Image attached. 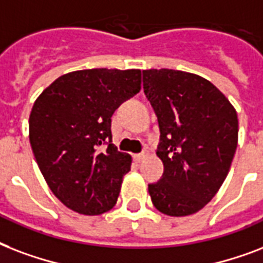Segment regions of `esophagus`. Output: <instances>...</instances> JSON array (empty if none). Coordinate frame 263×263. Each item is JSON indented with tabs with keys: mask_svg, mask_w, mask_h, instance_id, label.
<instances>
[{
	"mask_svg": "<svg viewBox=\"0 0 263 263\" xmlns=\"http://www.w3.org/2000/svg\"><path fill=\"white\" fill-rule=\"evenodd\" d=\"M146 155H145V152H141V154H136L133 156L134 158V160H136V162H137V163H140V162H141L142 159H144V158H145Z\"/></svg>",
	"mask_w": 263,
	"mask_h": 263,
	"instance_id": "34e87169",
	"label": "esophagus"
}]
</instances>
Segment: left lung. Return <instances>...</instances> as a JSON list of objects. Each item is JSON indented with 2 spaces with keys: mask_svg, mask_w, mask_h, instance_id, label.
Wrapping results in <instances>:
<instances>
[{
  "mask_svg": "<svg viewBox=\"0 0 263 263\" xmlns=\"http://www.w3.org/2000/svg\"><path fill=\"white\" fill-rule=\"evenodd\" d=\"M142 86L160 130L156 155L163 177L148 185L151 200L170 217L197 213L227 178L237 148V112L207 79L185 71L144 70Z\"/></svg>",
  "mask_w": 263,
  "mask_h": 263,
  "instance_id": "obj_1",
  "label": "left lung"
}]
</instances>
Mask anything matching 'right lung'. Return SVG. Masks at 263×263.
Instances as JSON below:
<instances>
[{"label": "right lung", "instance_id": "1", "mask_svg": "<svg viewBox=\"0 0 263 263\" xmlns=\"http://www.w3.org/2000/svg\"><path fill=\"white\" fill-rule=\"evenodd\" d=\"M140 89V70L72 71L50 83L32 105V154L50 191L75 213L100 215L117 203L132 156L112 144L111 117ZM104 143L109 145L101 151Z\"/></svg>", "mask_w": 263, "mask_h": 263}]
</instances>
